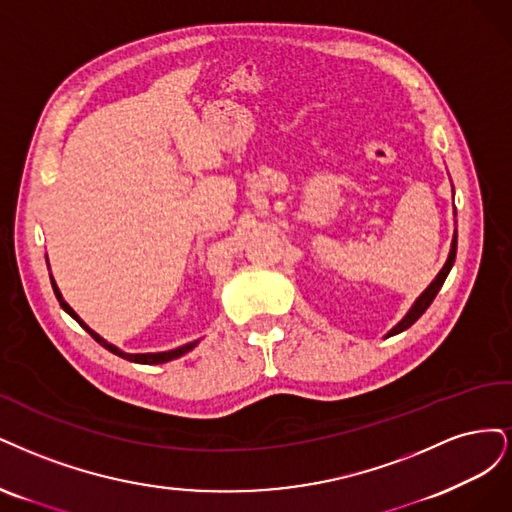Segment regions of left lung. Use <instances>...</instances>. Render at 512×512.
I'll return each mask as SVG.
<instances>
[{
    "label": "left lung",
    "instance_id": "1",
    "mask_svg": "<svg viewBox=\"0 0 512 512\" xmlns=\"http://www.w3.org/2000/svg\"><path fill=\"white\" fill-rule=\"evenodd\" d=\"M455 253H457V229H455L453 240H451V251H449V257H447V261H444L442 270L436 274V278L432 280V283L427 285V289H425V291L419 295V298L415 300V304H412V306L408 308V312H406V315L402 317V321H400L398 325H393V327L389 329V332L385 334V338L404 332V329H408L412 323H415V321L423 315V312H425L427 308H430V304L434 302V298L438 295L440 287L444 285V280H447V276H449V272H451V268H453V263H455Z\"/></svg>",
    "mask_w": 512,
    "mask_h": 512
}]
</instances>
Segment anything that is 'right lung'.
Returning a JSON list of instances; mask_svg holds the SVG:
<instances>
[{"label":"right lung","mask_w":512,"mask_h":512,"mask_svg":"<svg viewBox=\"0 0 512 512\" xmlns=\"http://www.w3.org/2000/svg\"><path fill=\"white\" fill-rule=\"evenodd\" d=\"M48 261V259H46ZM51 283H53V291H55V295H57V300H59V304H61V308L68 312V315L72 317V319H76L82 327L87 329V332L100 342L104 349H108L110 353H114V355H119V357H123V359H127V361H134V364H146V366H155V364H166V361H172V359H178V357H183L185 353H189L191 349H195L197 346V342L200 340H193V342H187V344H183V346H176V349H170V351H159V353H125V351H121L119 346H114L112 342H108V340H104L100 334L97 332H93V329L82 321L76 312H74V308L63 300V295H61V291H59V287H57V283H55V278H53V274H51Z\"/></svg>","instance_id":"add662e5"}]
</instances>
